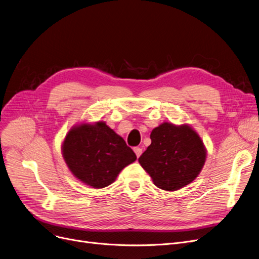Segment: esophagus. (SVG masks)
<instances>
[{
    "instance_id": "1",
    "label": "esophagus",
    "mask_w": 259,
    "mask_h": 259,
    "mask_svg": "<svg viewBox=\"0 0 259 259\" xmlns=\"http://www.w3.org/2000/svg\"><path fill=\"white\" fill-rule=\"evenodd\" d=\"M134 151H135V153H136V155H137V157H139L140 155L142 154V149H141V148H134Z\"/></svg>"
}]
</instances>
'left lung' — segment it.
<instances>
[{
  "label": "left lung",
  "mask_w": 259,
  "mask_h": 259,
  "mask_svg": "<svg viewBox=\"0 0 259 259\" xmlns=\"http://www.w3.org/2000/svg\"><path fill=\"white\" fill-rule=\"evenodd\" d=\"M152 143L138 161L158 188L174 191L190 184L202 170L206 152L191 127L164 122L151 133Z\"/></svg>",
  "instance_id": "obj_1"
}]
</instances>
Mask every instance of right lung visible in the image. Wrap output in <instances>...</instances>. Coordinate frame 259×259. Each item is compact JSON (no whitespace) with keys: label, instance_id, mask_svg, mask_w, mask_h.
<instances>
[{"label":"right lung","instance_id":"right-lung-1","mask_svg":"<svg viewBox=\"0 0 259 259\" xmlns=\"http://www.w3.org/2000/svg\"><path fill=\"white\" fill-rule=\"evenodd\" d=\"M63 155L75 177L94 188H104L137 157L122 137L104 122L72 128L63 144Z\"/></svg>","mask_w":259,"mask_h":259}]
</instances>
